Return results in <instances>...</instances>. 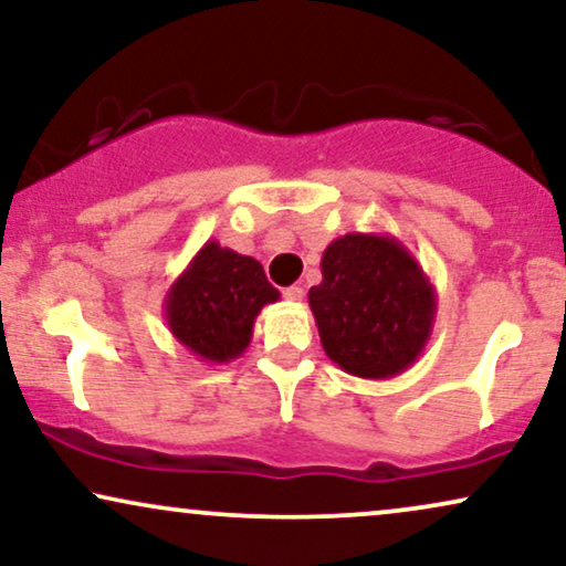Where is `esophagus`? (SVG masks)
Wrapping results in <instances>:
<instances>
[{
	"mask_svg": "<svg viewBox=\"0 0 566 566\" xmlns=\"http://www.w3.org/2000/svg\"><path fill=\"white\" fill-rule=\"evenodd\" d=\"M283 296L289 298V301H293V304H298V301L304 298V289H301V285H291V289L283 291Z\"/></svg>",
	"mask_w": 566,
	"mask_h": 566,
	"instance_id": "1",
	"label": "esophagus"
}]
</instances>
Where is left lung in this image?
Segmentation results:
<instances>
[{"label":"left lung","instance_id":"obj_1","mask_svg":"<svg viewBox=\"0 0 566 566\" xmlns=\"http://www.w3.org/2000/svg\"><path fill=\"white\" fill-rule=\"evenodd\" d=\"M310 306L329 361L354 377L390 379L427 348L437 291L390 233H346L322 254Z\"/></svg>","mask_w":566,"mask_h":566}]
</instances>
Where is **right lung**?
<instances>
[{"label":"right lung","instance_id":"1","mask_svg":"<svg viewBox=\"0 0 566 566\" xmlns=\"http://www.w3.org/2000/svg\"><path fill=\"white\" fill-rule=\"evenodd\" d=\"M281 293L268 283L254 256L210 239L166 293L168 329L189 354L208 364H229L252 343L262 306Z\"/></svg>","mask_w":566,"mask_h":566}]
</instances>
